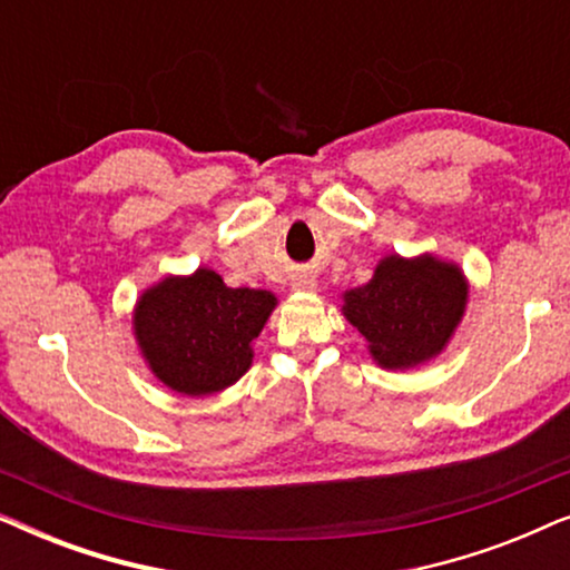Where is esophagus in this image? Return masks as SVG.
<instances>
[{
    "mask_svg": "<svg viewBox=\"0 0 570 570\" xmlns=\"http://www.w3.org/2000/svg\"><path fill=\"white\" fill-rule=\"evenodd\" d=\"M293 287H295V291H314V287H316V279H314V277H308V275H303V277L295 279Z\"/></svg>",
    "mask_w": 570,
    "mask_h": 570,
    "instance_id": "obj_1",
    "label": "esophagus"
}]
</instances>
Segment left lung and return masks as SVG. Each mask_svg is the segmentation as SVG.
<instances>
[{"mask_svg":"<svg viewBox=\"0 0 570 570\" xmlns=\"http://www.w3.org/2000/svg\"><path fill=\"white\" fill-rule=\"evenodd\" d=\"M466 306V279L456 264L431 254L386 256L371 283L345 293L347 322L368 340L381 368H412L446 347Z\"/></svg>","mask_w":570,"mask_h":570,"instance_id":"left-lung-1","label":"left lung"}]
</instances>
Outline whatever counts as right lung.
Returning <instances> with one entry per match:
<instances>
[{"mask_svg": "<svg viewBox=\"0 0 570 570\" xmlns=\"http://www.w3.org/2000/svg\"><path fill=\"white\" fill-rule=\"evenodd\" d=\"M277 298L254 287H228L213 269L166 277L142 293L135 337L155 376L174 392L202 396L228 389L252 365V342Z\"/></svg>", "mask_w": 570, "mask_h": 570, "instance_id": "add662e5", "label": "right lung"}]
</instances>
